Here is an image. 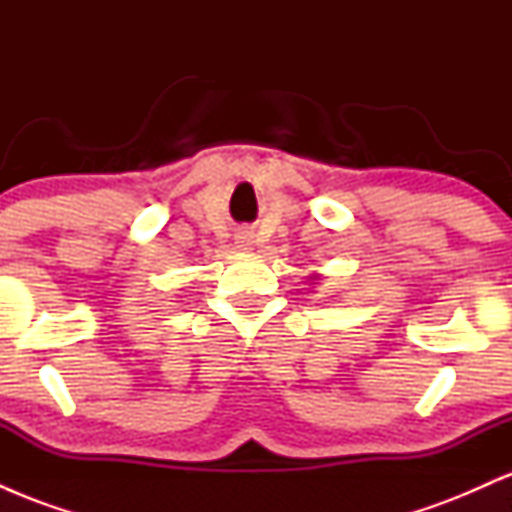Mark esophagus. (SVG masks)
<instances>
[{"instance_id":"1","label":"esophagus","mask_w":512,"mask_h":512,"mask_svg":"<svg viewBox=\"0 0 512 512\" xmlns=\"http://www.w3.org/2000/svg\"><path fill=\"white\" fill-rule=\"evenodd\" d=\"M240 238H243V236H240ZM240 243H245V240H240Z\"/></svg>"}]
</instances>
